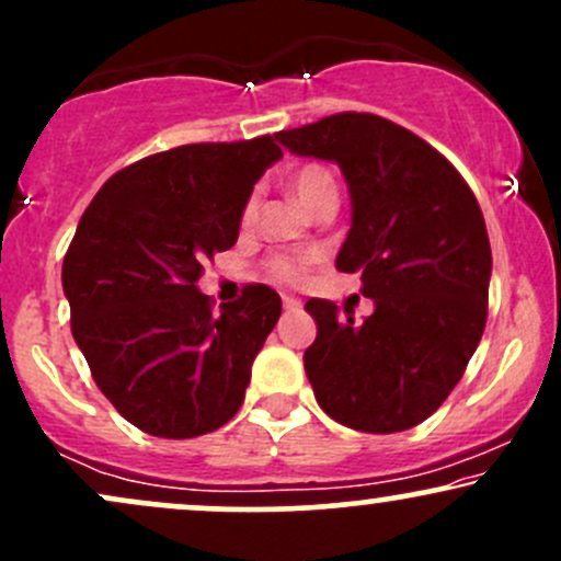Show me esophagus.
Listing matches in <instances>:
<instances>
[{"mask_svg": "<svg viewBox=\"0 0 561 561\" xmlns=\"http://www.w3.org/2000/svg\"><path fill=\"white\" fill-rule=\"evenodd\" d=\"M282 302H285L287 311H300V300L293 298V295H282Z\"/></svg>", "mask_w": 561, "mask_h": 561, "instance_id": "esophagus-1", "label": "esophagus"}]
</instances>
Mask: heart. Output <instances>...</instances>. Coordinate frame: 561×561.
I'll list each match as a JSON object with an SVG mask.
<instances>
[{
	"label": "heart",
	"instance_id": "1",
	"mask_svg": "<svg viewBox=\"0 0 561 561\" xmlns=\"http://www.w3.org/2000/svg\"><path fill=\"white\" fill-rule=\"evenodd\" d=\"M289 186H293L295 197H298L300 203L311 210L317 208V203L321 197L337 195V182H334L332 171L324 169V165H319V163L300 165V169L293 173V179H289ZM255 216H259V197L250 195L248 199H244L242 214H240L242 227H250V224L255 221ZM317 259H319L317 253H302V255L279 253V255H272V259L266 261V272L272 274L274 279L287 282V285H298V282L306 279L308 268L317 263Z\"/></svg>",
	"mask_w": 561,
	"mask_h": 561
}]
</instances>
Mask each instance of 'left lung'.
<instances>
[{
    "label": "left lung",
    "instance_id": "1",
    "mask_svg": "<svg viewBox=\"0 0 561 561\" xmlns=\"http://www.w3.org/2000/svg\"><path fill=\"white\" fill-rule=\"evenodd\" d=\"M295 156L332 160L351 190L337 268L362 274L375 313L340 317L311 298L308 382L334 422L401 433L427 420L465 375L488 319L491 242L461 173L435 147L371 113H337L279 131Z\"/></svg>",
    "mask_w": 561,
    "mask_h": 561
}]
</instances>
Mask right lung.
Returning a JSON list of instances; mask_svg holds the SVG:
<instances>
[{
  "instance_id": "right-lung-1",
  "label": "right lung",
  "mask_w": 561,
  "mask_h": 561,
  "mask_svg": "<svg viewBox=\"0 0 561 561\" xmlns=\"http://www.w3.org/2000/svg\"><path fill=\"white\" fill-rule=\"evenodd\" d=\"M279 158L268 134L173 147L113 173L83 210L62 261L70 332L141 433L184 440L240 411L282 300L248 285L214 313L197 279L237 242L244 199Z\"/></svg>"
}]
</instances>
